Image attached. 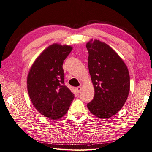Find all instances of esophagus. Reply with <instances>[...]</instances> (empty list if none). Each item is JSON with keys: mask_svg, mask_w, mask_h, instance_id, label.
<instances>
[{"mask_svg": "<svg viewBox=\"0 0 152 152\" xmlns=\"http://www.w3.org/2000/svg\"><path fill=\"white\" fill-rule=\"evenodd\" d=\"M75 90L77 91V93H79L81 91V90H82V87H76V88H75Z\"/></svg>", "mask_w": 152, "mask_h": 152, "instance_id": "esophagus-1", "label": "esophagus"}]
</instances>
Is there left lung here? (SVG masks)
<instances>
[{
  "mask_svg": "<svg viewBox=\"0 0 152 152\" xmlns=\"http://www.w3.org/2000/svg\"><path fill=\"white\" fill-rule=\"evenodd\" d=\"M86 48L89 71L95 91L87 108L96 117L109 118L115 115L126 102L130 89L129 73L122 59L107 44L91 40Z\"/></svg>",
  "mask_w": 152,
  "mask_h": 152,
  "instance_id": "left-lung-1",
  "label": "left lung"
}]
</instances>
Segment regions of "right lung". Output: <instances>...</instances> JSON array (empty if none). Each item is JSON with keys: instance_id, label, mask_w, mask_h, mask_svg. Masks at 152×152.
<instances>
[{"instance_id": "obj_1", "label": "right lung", "mask_w": 152, "mask_h": 152, "mask_svg": "<svg viewBox=\"0 0 152 152\" xmlns=\"http://www.w3.org/2000/svg\"><path fill=\"white\" fill-rule=\"evenodd\" d=\"M68 45L53 44L40 54L32 65L27 88L35 108L54 120L65 115L74 94L65 85L63 61L72 51Z\"/></svg>"}]
</instances>
